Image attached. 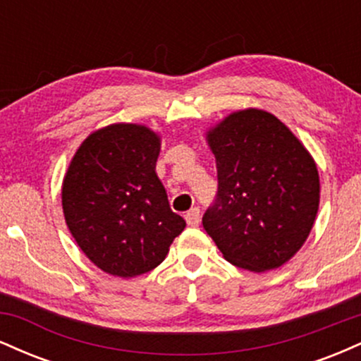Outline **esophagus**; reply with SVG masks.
I'll return each instance as SVG.
<instances>
[{
	"label": "esophagus",
	"instance_id": "34e87169",
	"mask_svg": "<svg viewBox=\"0 0 361 361\" xmlns=\"http://www.w3.org/2000/svg\"><path fill=\"white\" fill-rule=\"evenodd\" d=\"M185 221L188 226L197 227L198 222H200V209H197V207H195V209L188 210V212L185 214Z\"/></svg>",
	"mask_w": 361,
	"mask_h": 361
}]
</instances>
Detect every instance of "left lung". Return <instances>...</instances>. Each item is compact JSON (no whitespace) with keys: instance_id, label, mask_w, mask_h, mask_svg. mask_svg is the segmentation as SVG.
<instances>
[{"instance_id":"obj_1","label":"left lung","mask_w":361,"mask_h":361,"mask_svg":"<svg viewBox=\"0 0 361 361\" xmlns=\"http://www.w3.org/2000/svg\"><path fill=\"white\" fill-rule=\"evenodd\" d=\"M219 192L202 224L222 256L243 270L281 267L307 241L321 197L314 157L264 110L233 111L207 130Z\"/></svg>"}]
</instances>
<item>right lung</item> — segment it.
Returning a JSON list of instances; mask_svg holds the SVG:
<instances>
[{
    "label": "right lung",
    "instance_id": "add662e5",
    "mask_svg": "<svg viewBox=\"0 0 361 361\" xmlns=\"http://www.w3.org/2000/svg\"><path fill=\"white\" fill-rule=\"evenodd\" d=\"M161 135L139 123H111L81 142L62 181V212L74 241L109 275L154 270L186 222L157 178Z\"/></svg>",
    "mask_w": 361,
    "mask_h": 361
}]
</instances>
